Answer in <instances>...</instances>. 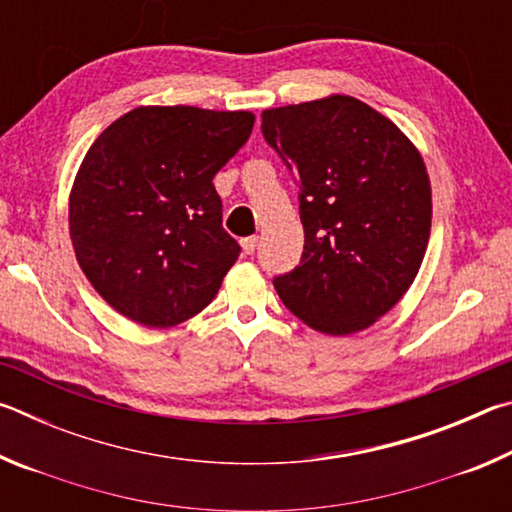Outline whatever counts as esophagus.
Instances as JSON below:
<instances>
[{
    "label": "esophagus",
    "instance_id": "34e87169",
    "mask_svg": "<svg viewBox=\"0 0 512 512\" xmlns=\"http://www.w3.org/2000/svg\"><path fill=\"white\" fill-rule=\"evenodd\" d=\"M255 246H257V237H246V239H241V250H244L246 255L255 253Z\"/></svg>",
    "mask_w": 512,
    "mask_h": 512
}]
</instances>
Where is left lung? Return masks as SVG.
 Instances as JSON below:
<instances>
[{
  "instance_id": "1",
  "label": "left lung",
  "mask_w": 512,
  "mask_h": 512,
  "mask_svg": "<svg viewBox=\"0 0 512 512\" xmlns=\"http://www.w3.org/2000/svg\"><path fill=\"white\" fill-rule=\"evenodd\" d=\"M262 133L300 178L305 250L275 277L293 316L348 336L391 311L431 235V183L415 144L348 94L262 112Z\"/></svg>"
}]
</instances>
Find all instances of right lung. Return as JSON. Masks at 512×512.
Wrapping results in <instances>:
<instances>
[{"label": "right lung", "instance_id": "right-lung-1", "mask_svg": "<svg viewBox=\"0 0 512 512\" xmlns=\"http://www.w3.org/2000/svg\"><path fill=\"white\" fill-rule=\"evenodd\" d=\"M248 110L140 106L103 131L69 192V237L108 305L173 327L214 300L239 244L212 178L246 144Z\"/></svg>", "mask_w": 512, "mask_h": 512}]
</instances>
